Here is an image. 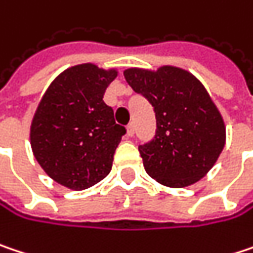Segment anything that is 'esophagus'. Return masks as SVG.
I'll return each instance as SVG.
<instances>
[{"mask_svg": "<svg viewBox=\"0 0 253 253\" xmlns=\"http://www.w3.org/2000/svg\"><path fill=\"white\" fill-rule=\"evenodd\" d=\"M127 136H134V125L133 123H130L128 126H127Z\"/></svg>", "mask_w": 253, "mask_h": 253, "instance_id": "1", "label": "esophagus"}]
</instances>
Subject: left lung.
<instances>
[{
  "mask_svg": "<svg viewBox=\"0 0 253 253\" xmlns=\"http://www.w3.org/2000/svg\"><path fill=\"white\" fill-rule=\"evenodd\" d=\"M131 89L153 107L156 130L139 145L146 172L159 184L182 188L201 179L224 148L223 119L201 82L190 72L162 66L125 71Z\"/></svg>",
  "mask_w": 253,
  "mask_h": 253,
  "instance_id": "8db88e82",
  "label": "left lung"
}]
</instances>
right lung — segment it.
Here are the masks:
<instances>
[{"mask_svg":"<svg viewBox=\"0 0 253 253\" xmlns=\"http://www.w3.org/2000/svg\"><path fill=\"white\" fill-rule=\"evenodd\" d=\"M116 71L84 63L62 72L44 92L32 123L37 162L52 179L81 191L104 179L126 128L103 101Z\"/></svg>","mask_w":253,"mask_h":253,"instance_id":"right-lung-1","label":"right lung"}]
</instances>
